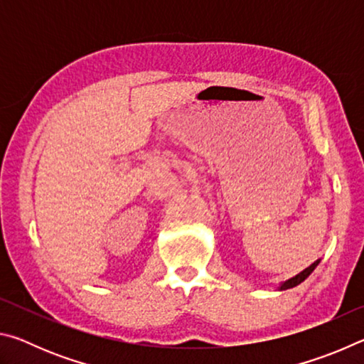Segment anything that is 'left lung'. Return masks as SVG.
Instances as JSON below:
<instances>
[{
    "mask_svg": "<svg viewBox=\"0 0 364 364\" xmlns=\"http://www.w3.org/2000/svg\"><path fill=\"white\" fill-rule=\"evenodd\" d=\"M318 263H319V260H316L315 263L313 264H310V267H308L306 269H304L301 271V273H299L297 276H295V278H292V279H289V281H286L284 284L281 286V289L282 291H286V289H291V287H295V286H299L300 282H304L308 276H310L311 273H313V269H315L316 267H318Z\"/></svg>",
    "mask_w": 364,
    "mask_h": 364,
    "instance_id": "8db88e82",
    "label": "left lung"
}]
</instances>
